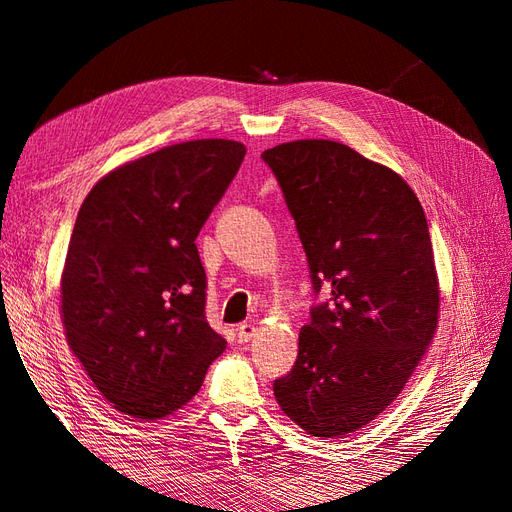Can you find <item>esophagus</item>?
<instances>
[{
    "label": "esophagus",
    "instance_id": "obj_1",
    "mask_svg": "<svg viewBox=\"0 0 512 512\" xmlns=\"http://www.w3.org/2000/svg\"><path fill=\"white\" fill-rule=\"evenodd\" d=\"M252 335H254V327H252V324H247V322L239 324V327H237V339H239V344L250 342Z\"/></svg>",
    "mask_w": 512,
    "mask_h": 512
}]
</instances>
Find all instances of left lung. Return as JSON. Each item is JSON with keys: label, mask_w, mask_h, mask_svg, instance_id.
Returning <instances> with one entry per match:
<instances>
[{"label": "left lung", "mask_w": 512, "mask_h": 512, "mask_svg": "<svg viewBox=\"0 0 512 512\" xmlns=\"http://www.w3.org/2000/svg\"><path fill=\"white\" fill-rule=\"evenodd\" d=\"M260 158L297 224L316 297L273 393L307 433L342 438L391 406L436 333L425 211L391 168L342 143L292 141Z\"/></svg>", "instance_id": "8db88e82"}]
</instances>
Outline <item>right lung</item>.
<instances>
[{"label":"right lung","instance_id":"add662e5","mask_svg":"<svg viewBox=\"0 0 512 512\" xmlns=\"http://www.w3.org/2000/svg\"><path fill=\"white\" fill-rule=\"evenodd\" d=\"M243 158L245 147L224 138L170 145L115 168L85 198L61 314L76 359L123 414H173L226 348L205 316L194 241Z\"/></svg>","mask_w":512,"mask_h":512}]
</instances>
